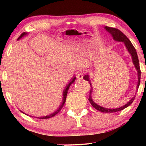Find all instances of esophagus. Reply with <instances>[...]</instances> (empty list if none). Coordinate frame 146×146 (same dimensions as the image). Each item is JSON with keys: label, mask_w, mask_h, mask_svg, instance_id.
Masks as SVG:
<instances>
[{"label": "esophagus", "mask_w": 146, "mask_h": 146, "mask_svg": "<svg viewBox=\"0 0 146 146\" xmlns=\"http://www.w3.org/2000/svg\"><path fill=\"white\" fill-rule=\"evenodd\" d=\"M84 75V72H80V73H78V75H77V78L78 79H82Z\"/></svg>", "instance_id": "esophagus-1"}]
</instances>
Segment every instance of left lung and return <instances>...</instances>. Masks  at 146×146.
I'll list each match as a JSON object with an SVG mask.
<instances>
[{
    "mask_svg": "<svg viewBox=\"0 0 146 146\" xmlns=\"http://www.w3.org/2000/svg\"><path fill=\"white\" fill-rule=\"evenodd\" d=\"M105 29L108 31V32L110 33V34L112 35L113 37L114 40H115L119 41V42H123L124 44L126 46L127 49L129 51V53H130V55L132 56V62H133V64H135V68L137 70V72H138V84H137V89L138 90L139 86L140 84V80H141V70H140V66H139V61L138 59V56H137V53L136 51V49L134 47V46L132 45V42L130 41V40L127 38L125 34H123V33L121 32L120 30H119L118 29H116V28H113V27H106ZM83 78L85 80H87V81L90 82L89 80V75L88 74L85 75L83 77ZM92 90L93 88H91V89L90 90V94H89V98H88V100H89L90 103L91 104V105L93 106V107L94 108H95L96 110H99V111L102 112V113H115V112H117V111H120V110H123L124 108H127L128 106H130L131 104L132 103V102L134 101L135 100V97H134L133 98H132L131 100H130V102H128L125 106H123L120 107V108H115V109H109V108H103V107L100 106L98 104L95 103L93 101L91 98V93H92Z\"/></svg>",
    "mask_w": 146,
    "mask_h": 146,
    "instance_id": "8db88e82",
    "label": "left lung"
}]
</instances>
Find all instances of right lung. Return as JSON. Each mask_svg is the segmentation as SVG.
<instances>
[{
    "instance_id": "1",
    "label": "right lung",
    "mask_w": 146,
    "mask_h": 146,
    "mask_svg": "<svg viewBox=\"0 0 146 146\" xmlns=\"http://www.w3.org/2000/svg\"><path fill=\"white\" fill-rule=\"evenodd\" d=\"M26 34V33H25V32H23V33H22V34L21 35V36H19V38H18V40H19V39H21V38H22V37H23V36H25V35ZM75 78H74L73 79V80H71V82H70L69 84H68L67 85V86H66V88H65V90H64V92H63V102L62 103V105L60 106V108H58V110H56V112H55V113H52L51 115H47V116H44V117H40V119H48V118H51V117H54L55 115H56L57 114H58V113H59V112L60 111V110L62 109V107H63V106H64V103H65V102H66V95H67V93H68V88H69V86H71V84H73V82L75 81Z\"/></svg>"
}]
</instances>
